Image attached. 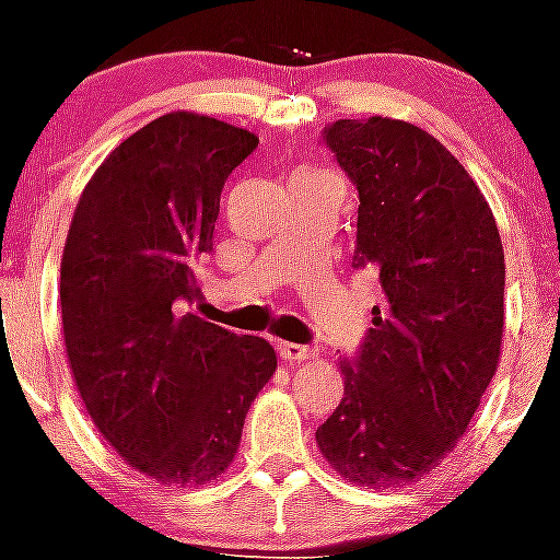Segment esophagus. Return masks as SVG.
Returning a JSON list of instances; mask_svg holds the SVG:
<instances>
[{
  "label": "esophagus",
  "mask_w": 560,
  "mask_h": 560,
  "mask_svg": "<svg viewBox=\"0 0 560 560\" xmlns=\"http://www.w3.org/2000/svg\"><path fill=\"white\" fill-rule=\"evenodd\" d=\"M276 352H279L281 361L287 363H295V361H308V358H314V347L308 345H292V341H279L276 345Z\"/></svg>",
  "instance_id": "34e87169"
}]
</instances>
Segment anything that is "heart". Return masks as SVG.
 Masks as SVG:
<instances>
[{
  "mask_svg": "<svg viewBox=\"0 0 560 560\" xmlns=\"http://www.w3.org/2000/svg\"><path fill=\"white\" fill-rule=\"evenodd\" d=\"M323 177H328V175L319 170H303L301 175H298V180H323Z\"/></svg>",
  "mask_w": 560,
  "mask_h": 560,
  "instance_id": "b5f03b06",
  "label": "heart"
}]
</instances>
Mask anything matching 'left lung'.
Masks as SVG:
<instances>
[{
  "label": "left lung",
  "instance_id": "left-lung-1",
  "mask_svg": "<svg viewBox=\"0 0 560 560\" xmlns=\"http://www.w3.org/2000/svg\"><path fill=\"white\" fill-rule=\"evenodd\" d=\"M323 142L358 188L355 268L377 273L383 303L341 361L345 396L317 446L352 485L401 487L454 452L498 369L501 235L474 177L427 130L336 119Z\"/></svg>",
  "mask_w": 560,
  "mask_h": 560
}]
</instances>
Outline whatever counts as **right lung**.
<instances>
[{
	"label": "right lung",
	"instance_id": "1",
	"mask_svg": "<svg viewBox=\"0 0 560 560\" xmlns=\"http://www.w3.org/2000/svg\"><path fill=\"white\" fill-rule=\"evenodd\" d=\"M257 144L215 117L164 114L112 150L70 221L59 306L75 388L114 452L161 485L219 479L276 372L268 341L186 312L221 188Z\"/></svg>",
	"mask_w": 560,
	"mask_h": 560
}]
</instances>
